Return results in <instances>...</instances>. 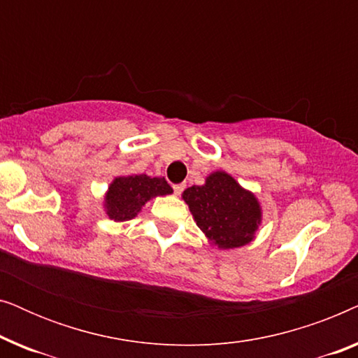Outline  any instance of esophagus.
<instances>
[{"mask_svg": "<svg viewBox=\"0 0 358 358\" xmlns=\"http://www.w3.org/2000/svg\"><path fill=\"white\" fill-rule=\"evenodd\" d=\"M184 187H185L184 184H176V185H173V189H174V194H176V195H180V194H182Z\"/></svg>", "mask_w": 358, "mask_h": 358, "instance_id": "1", "label": "esophagus"}]
</instances>
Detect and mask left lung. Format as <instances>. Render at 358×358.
<instances>
[{
	"instance_id": "left-lung-1",
	"label": "left lung",
	"mask_w": 358,
	"mask_h": 358,
	"mask_svg": "<svg viewBox=\"0 0 358 358\" xmlns=\"http://www.w3.org/2000/svg\"><path fill=\"white\" fill-rule=\"evenodd\" d=\"M182 199L195 223L210 241L222 249L239 248L252 241L261 223V205L231 176L217 171L203 185L185 189Z\"/></svg>"
}]
</instances>
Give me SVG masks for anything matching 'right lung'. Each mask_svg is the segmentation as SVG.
Returning a JSON list of instances; mask_svg holds the SVG:
<instances>
[{"label":"right lung","instance_id":"right-lung-1","mask_svg":"<svg viewBox=\"0 0 358 358\" xmlns=\"http://www.w3.org/2000/svg\"><path fill=\"white\" fill-rule=\"evenodd\" d=\"M173 192L164 178H150L146 174L115 178L106 195V212L114 222H127L136 217L141 207L156 195Z\"/></svg>","mask_w":358,"mask_h":358}]
</instances>
